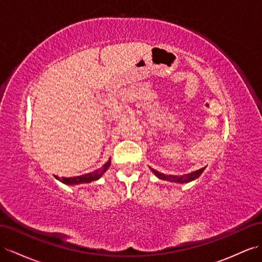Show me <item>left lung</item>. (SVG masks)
Here are the masks:
<instances>
[{"label":"left lung","mask_w":262,"mask_h":262,"mask_svg":"<svg viewBox=\"0 0 262 262\" xmlns=\"http://www.w3.org/2000/svg\"><path fill=\"white\" fill-rule=\"evenodd\" d=\"M150 168H151V171L153 172V174L157 176V178H159L160 180H164V181H168V182L184 184V183H189V182H192V181H195L196 179H199L200 176H201V174L204 172V169L206 168V167L200 168V169H197V171H194V172L189 173V174L181 175V176H178V175H166V174L158 172L157 169H154L152 167H150Z\"/></svg>","instance_id":"obj_1"}]
</instances>
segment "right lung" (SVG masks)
<instances>
[{
    "instance_id": "obj_1",
    "label": "right lung",
    "mask_w": 262,
    "mask_h": 262,
    "mask_svg": "<svg viewBox=\"0 0 262 262\" xmlns=\"http://www.w3.org/2000/svg\"><path fill=\"white\" fill-rule=\"evenodd\" d=\"M111 165V159L108 160L107 163H104L102 167L96 169V171L88 173V174H83L80 176H75V178H62L59 179L58 176H55L56 179L58 181H60L61 183L66 184V185H78V184H83V183H90L97 181L101 178V176L105 173V171L110 167Z\"/></svg>"
}]
</instances>
